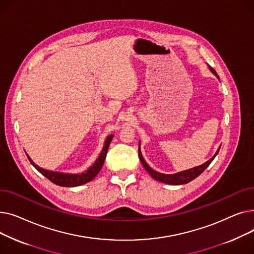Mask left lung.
<instances>
[{
    "label": "left lung",
    "mask_w": 254,
    "mask_h": 254,
    "mask_svg": "<svg viewBox=\"0 0 254 254\" xmlns=\"http://www.w3.org/2000/svg\"><path fill=\"white\" fill-rule=\"evenodd\" d=\"M210 70L212 71V73H214L216 76V72L215 70H213L212 68H210ZM220 147L218 148V150L216 151L215 155L213 156L212 158H210L208 162H206L205 164L198 166V167H195L193 169H190V170H186V171H183V172H179V173H176V174H171V175H168V174H162V173H158L154 170H152L147 164H146V162L144 161V158L141 154V150H140V143H139V158L140 161L143 165V167L145 168V170L147 171L150 176L157 180V181H161V182H164V183H167V184H172V185H180V184H186L190 182L191 180L195 179L198 175H201L202 173L207 169V167L212 163L213 159H214V157L216 156V154L218 153Z\"/></svg>",
    "instance_id": "obj_1"
}]
</instances>
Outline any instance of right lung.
Wrapping results in <instances>:
<instances>
[{"instance_id":"right-lung-1","label":"right lung","mask_w":254,"mask_h":254,"mask_svg":"<svg viewBox=\"0 0 254 254\" xmlns=\"http://www.w3.org/2000/svg\"><path fill=\"white\" fill-rule=\"evenodd\" d=\"M113 135H110L107 137L106 141H105V145L103 147L102 152L100 153L99 157L97 158L96 163L93 164L87 171H85L84 173H81V174H64V173H60V172H52V171H48L45 169H42L38 167L32 159L29 157V161L31 162V164L40 172L43 176H45L47 179H49L52 183H55L57 185L60 186H65V188H73V186H79V185H82L84 183H87L89 181H91L93 178H95L98 173L101 171L104 162H105V158L107 155V151H108L109 148V145L112 141Z\"/></svg>"}]
</instances>
